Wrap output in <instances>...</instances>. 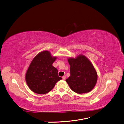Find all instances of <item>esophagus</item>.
<instances>
[{"label":"esophagus","mask_w":124,"mask_h":124,"mask_svg":"<svg viewBox=\"0 0 124 124\" xmlns=\"http://www.w3.org/2000/svg\"><path fill=\"white\" fill-rule=\"evenodd\" d=\"M62 78V80H65L66 79V76H63Z\"/></svg>","instance_id":"1"}]
</instances>
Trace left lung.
Returning <instances> with one entry per match:
<instances>
[{"label": "left lung", "instance_id": "obj_1", "mask_svg": "<svg viewBox=\"0 0 124 124\" xmlns=\"http://www.w3.org/2000/svg\"><path fill=\"white\" fill-rule=\"evenodd\" d=\"M70 66V76L66 80L72 91L78 93H88L97 81L96 71L89 60L80 55L76 58L68 59Z\"/></svg>", "mask_w": 124, "mask_h": 124}]
</instances>
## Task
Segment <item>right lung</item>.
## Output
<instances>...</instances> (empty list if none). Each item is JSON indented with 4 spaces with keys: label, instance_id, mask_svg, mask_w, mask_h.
I'll return each mask as SVG.
<instances>
[{
    "label": "right lung",
    "instance_id": "right-lung-1",
    "mask_svg": "<svg viewBox=\"0 0 124 124\" xmlns=\"http://www.w3.org/2000/svg\"><path fill=\"white\" fill-rule=\"evenodd\" d=\"M56 58L51 56L49 51H44L32 59L25 76L26 83L32 92L45 94L62 79L58 76L57 69L52 65Z\"/></svg>",
    "mask_w": 124,
    "mask_h": 124
}]
</instances>
